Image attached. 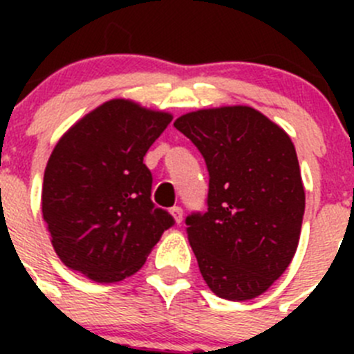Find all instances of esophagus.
<instances>
[{
	"label": "esophagus",
	"instance_id": "obj_1",
	"mask_svg": "<svg viewBox=\"0 0 354 354\" xmlns=\"http://www.w3.org/2000/svg\"><path fill=\"white\" fill-rule=\"evenodd\" d=\"M169 214L176 224H180L183 221V209L181 207H173V209H169Z\"/></svg>",
	"mask_w": 354,
	"mask_h": 354
}]
</instances>
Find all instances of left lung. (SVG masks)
<instances>
[{"label": "left lung", "instance_id": "8db88e82", "mask_svg": "<svg viewBox=\"0 0 354 354\" xmlns=\"http://www.w3.org/2000/svg\"><path fill=\"white\" fill-rule=\"evenodd\" d=\"M209 169L205 214L187 217L203 281L230 301L257 298L298 248L305 188L283 128L250 106L192 111L174 121Z\"/></svg>", "mask_w": 354, "mask_h": 354}]
</instances>
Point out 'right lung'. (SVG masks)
<instances>
[{
  "mask_svg": "<svg viewBox=\"0 0 354 354\" xmlns=\"http://www.w3.org/2000/svg\"><path fill=\"white\" fill-rule=\"evenodd\" d=\"M173 114L131 99L102 102L63 133L42 181V219L68 269L95 283L133 276L173 217L151 200L144 157Z\"/></svg>",
  "mask_w": 354,
  "mask_h": 354,
  "instance_id": "obj_1",
  "label": "right lung"
}]
</instances>
